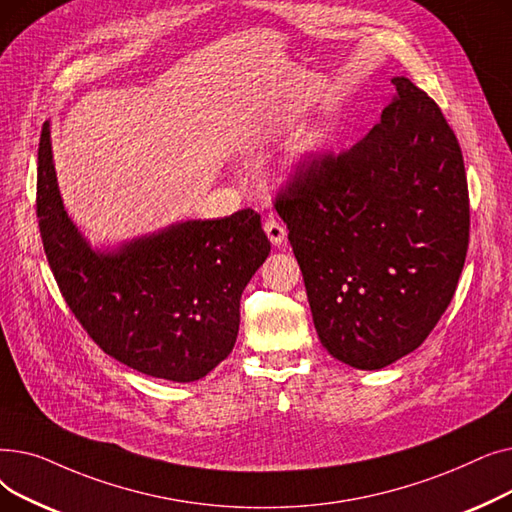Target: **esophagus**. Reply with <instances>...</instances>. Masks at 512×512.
<instances>
[{
    "label": "esophagus",
    "instance_id": "34e87169",
    "mask_svg": "<svg viewBox=\"0 0 512 512\" xmlns=\"http://www.w3.org/2000/svg\"><path fill=\"white\" fill-rule=\"evenodd\" d=\"M263 230H265L267 238H270L272 245L280 247V245H284V242H286V228L278 220L267 218L265 224H263Z\"/></svg>",
    "mask_w": 512,
    "mask_h": 512
}]
</instances>
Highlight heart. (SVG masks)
<instances>
[{
	"mask_svg": "<svg viewBox=\"0 0 512 512\" xmlns=\"http://www.w3.org/2000/svg\"><path fill=\"white\" fill-rule=\"evenodd\" d=\"M326 145H328V137H326V132L324 130H313V132H309L307 137H305V141H303V153L307 155V157H315L317 153H321L326 149Z\"/></svg>",
	"mask_w": 512,
	"mask_h": 512,
	"instance_id": "1",
	"label": "heart"
}]
</instances>
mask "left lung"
<instances>
[{
	"label": "left lung",
	"mask_w": 512,
	"mask_h": 512,
	"mask_svg": "<svg viewBox=\"0 0 512 512\" xmlns=\"http://www.w3.org/2000/svg\"><path fill=\"white\" fill-rule=\"evenodd\" d=\"M367 137L303 164L276 199L328 353L382 369L413 353L450 305L469 245L463 153L407 76Z\"/></svg>",
	"instance_id": "obj_1"
}]
</instances>
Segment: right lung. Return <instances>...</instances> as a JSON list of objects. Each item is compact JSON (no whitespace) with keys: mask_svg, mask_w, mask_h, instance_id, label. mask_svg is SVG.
Masks as SVG:
<instances>
[{"mask_svg":"<svg viewBox=\"0 0 512 512\" xmlns=\"http://www.w3.org/2000/svg\"><path fill=\"white\" fill-rule=\"evenodd\" d=\"M37 218L64 299L103 353L178 384L205 378L232 353L240 294L272 249L253 209L91 247L64 207L45 122Z\"/></svg>","mask_w":512,"mask_h":512,"instance_id":"obj_1","label":"right lung"}]
</instances>
